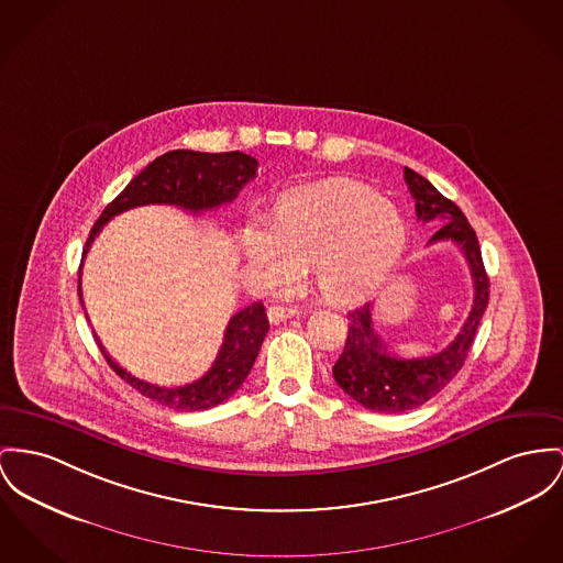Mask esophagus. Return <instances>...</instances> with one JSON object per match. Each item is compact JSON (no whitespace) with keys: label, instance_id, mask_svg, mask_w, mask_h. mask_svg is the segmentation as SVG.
Here are the masks:
<instances>
[{"label":"esophagus","instance_id":"1","mask_svg":"<svg viewBox=\"0 0 563 563\" xmlns=\"http://www.w3.org/2000/svg\"><path fill=\"white\" fill-rule=\"evenodd\" d=\"M295 316H299V307H292V305H271L268 307V320L273 324L284 322V320L295 318Z\"/></svg>","mask_w":563,"mask_h":563}]
</instances>
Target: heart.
I'll use <instances>...</instances> for the list:
<instances>
[{
    "label": "heart",
    "mask_w": 563,
    "mask_h": 563,
    "mask_svg": "<svg viewBox=\"0 0 563 563\" xmlns=\"http://www.w3.org/2000/svg\"><path fill=\"white\" fill-rule=\"evenodd\" d=\"M408 245L401 211L352 179H327L286 191L273 205L266 230L247 225L241 247L273 286L311 273L322 299L352 305L388 279Z\"/></svg>",
    "instance_id": "obj_1"
}]
</instances>
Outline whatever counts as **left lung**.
Segmentation results:
<instances>
[{"instance_id": "left-lung-1", "label": "left lung", "mask_w": 563, "mask_h": 563, "mask_svg": "<svg viewBox=\"0 0 563 563\" xmlns=\"http://www.w3.org/2000/svg\"><path fill=\"white\" fill-rule=\"evenodd\" d=\"M404 177L416 200V218L422 224L431 220L444 222L429 243L452 241L461 247L474 279V305L450 345L422 358H401L388 350L375 333L372 302L347 313V339L333 367V377L356 404L379 413L408 412L446 388L461 372L488 305L487 271L474 228L452 200L412 168H406Z\"/></svg>"}]
</instances>
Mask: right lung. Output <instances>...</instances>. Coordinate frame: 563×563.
Returning <instances> with one entry per match:
<instances>
[{"label": "right lung", "mask_w": 563, "mask_h": 563, "mask_svg": "<svg viewBox=\"0 0 563 563\" xmlns=\"http://www.w3.org/2000/svg\"><path fill=\"white\" fill-rule=\"evenodd\" d=\"M256 168H258V159L241 151L202 153V151L175 150L155 157L150 166L143 173H139L102 211L100 220L89 232V239L82 250V258L89 252V245L93 243L102 225L113 220L114 216L143 205H175L191 213L222 207L225 202H232L239 196V191L245 188V184L256 177ZM78 295H80V279H78ZM80 302H82V295H80ZM266 331H268V318H266L263 302L258 300L243 307L230 318L225 327L224 343L211 369L200 379L186 386H175V388L139 379L136 375L117 365L100 341L98 345L114 374L125 379L141 395L173 410L198 412V410H209L222 404L241 388V384L254 367V361L258 356Z\"/></svg>", "instance_id": "1"}]
</instances>
